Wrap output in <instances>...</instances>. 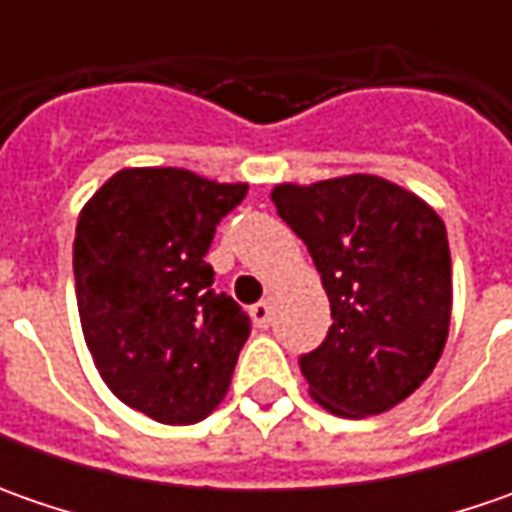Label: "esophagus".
I'll return each mask as SVG.
<instances>
[{
    "label": "esophagus",
    "mask_w": 512,
    "mask_h": 512,
    "mask_svg": "<svg viewBox=\"0 0 512 512\" xmlns=\"http://www.w3.org/2000/svg\"><path fill=\"white\" fill-rule=\"evenodd\" d=\"M250 316H253V322L259 327H267L273 322V305L270 302H256V305L250 307Z\"/></svg>",
    "instance_id": "1"
}]
</instances>
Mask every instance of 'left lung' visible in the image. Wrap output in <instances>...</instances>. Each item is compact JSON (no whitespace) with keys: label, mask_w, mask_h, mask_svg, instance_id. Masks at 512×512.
<instances>
[{"label":"left lung","mask_w":512,"mask_h":512,"mask_svg":"<svg viewBox=\"0 0 512 512\" xmlns=\"http://www.w3.org/2000/svg\"><path fill=\"white\" fill-rule=\"evenodd\" d=\"M279 216L322 273L333 325L299 359L310 396L344 419L404 402L442 356L453 267L439 213L382 176L276 185Z\"/></svg>","instance_id":"8db88e82"}]
</instances>
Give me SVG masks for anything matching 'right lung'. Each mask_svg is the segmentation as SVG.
<instances>
[{"label": "right lung", "mask_w": 512, "mask_h": 512, "mask_svg": "<svg viewBox=\"0 0 512 512\" xmlns=\"http://www.w3.org/2000/svg\"><path fill=\"white\" fill-rule=\"evenodd\" d=\"M247 196L182 168H125L82 207L73 239L79 322L113 396L162 424L225 399L250 319L213 290L216 225Z\"/></svg>", "instance_id": "right-lung-1"}]
</instances>
